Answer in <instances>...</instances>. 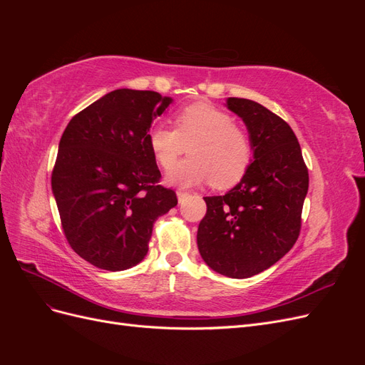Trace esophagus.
Here are the masks:
<instances>
[{"label":"esophagus","instance_id":"1","mask_svg":"<svg viewBox=\"0 0 365 365\" xmlns=\"http://www.w3.org/2000/svg\"><path fill=\"white\" fill-rule=\"evenodd\" d=\"M176 196H178V200H180V202L184 200V197L187 196V192H184V190H178L176 192Z\"/></svg>","mask_w":365,"mask_h":365}]
</instances>
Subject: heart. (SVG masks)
I'll list each match as a JSON object with an SVG mask.
<instances>
[{"instance_id": "heart-1", "label": "heart", "mask_w": 365, "mask_h": 365, "mask_svg": "<svg viewBox=\"0 0 365 365\" xmlns=\"http://www.w3.org/2000/svg\"><path fill=\"white\" fill-rule=\"evenodd\" d=\"M173 123L175 129L160 123L148 130L152 155L165 170L190 146L191 158L170 170L169 182L189 187L212 181L216 189H230L244 178L252 160V143L224 109L196 102L180 109Z\"/></svg>"}]
</instances>
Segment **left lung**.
Returning a JSON list of instances; mask_svg holds the SVG:
<instances>
[{
  "label": "left lung",
  "mask_w": 365,
  "mask_h": 365,
  "mask_svg": "<svg viewBox=\"0 0 365 365\" xmlns=\"http://www.w3.org/2000/svg\"><path fill=\"white\" fill-rule=\"evenodd\" d=\"M250 132L254 161L224 196H207L197 248L216 272L252 277L288 252L300 236L309 187L300 143L283 118L248 98L227 102Z\"/></svg>",
  "instance_id": "obj_1"
}]
</instances>
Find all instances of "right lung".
I'll return each instance as SVG.
<instances>
[{"label": "right lung", "instance_id": "add662e5", "mask_svg": "<svg viewBox=\"0 0 365 365\" xmlns=\"http://www.w3.org/2000/svg\"><path fill=\"white\" fill-rule=\"evenodd\" d=\"M172 102L155 91L115 90L65 128L51 172L62 231L82 259L106 271L140 263L158 216L178 204L163 187L148 145L153 118Z\"/></svg>", "mask_w": 365, "mask_h": 365}]
</instances>
